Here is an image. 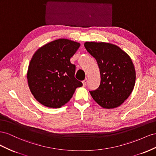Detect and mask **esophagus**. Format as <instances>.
<instances>
[{
	"label": "esophagus",
	"instance_id": "esophagus-1",
	"mask_svg": "<svg viewBox=\"0 0 156 156\" xmlns=\"http://www.w3.org/2000/svg\"><path fill=\"white\" fill-rule=\"evenodd\" d=\"M82 83H83V86H86V84H87V78H86L85 80H83L82 81Z\"/></svg>",
	"mask_w": 156,
	"mask_h": 156
}]
</instances>
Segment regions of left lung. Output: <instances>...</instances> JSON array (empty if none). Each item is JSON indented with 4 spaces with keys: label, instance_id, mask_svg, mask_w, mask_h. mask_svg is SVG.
I'll return each instance as SVG.
<instances>
[{
    "label": "left lung",
    "instance_id": "obj_1",
    "mask_svg": "<svg viewBox=\"0 0 156 156\" xmlns=\"http://www.w3.org/2000/svg\"><path fill=\"white\" fill-rule=\"evenodd\" d=\"M84 46L96 59L101 74L100 86L90 91L91 97L103 108L118 107L135 86L136 74L131 59L112 44L86 42Z\"/></svg>",
    "mask_w": 156,
    "mask_h": 156
}]
</instances>
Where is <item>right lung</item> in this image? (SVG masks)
Listing matches in <instances>:
<instances>
[{"label":"right lung","mask_w":156,"mask_h":156,"mask_svg":"<svg viewBox=\"0 0 156 156\" xmlns=\"http://www.w3.org/2000/svg\"><path fill=\"white\" fill-rule=\"evenodd\" d=\"M80 44L58 39L34 53L29 65L30 90L40 103L49 108H60L72 98L82 83L74 77L76 65L70 59Z\"/></svg>","instance_id":"obj_1"}]
</instances>
